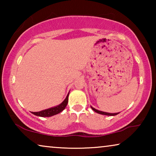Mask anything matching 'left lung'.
Wrapping results in <instances>:
<instances>
[{
  "label": "left lung",
  "instance_id": "8db88e82",
  "mask_svg": "<svg viewBox=\"0 0 156 156\" xmlns=\"http://www.w3.org/2000/svg\"><path fill=\"white\" fill-rule=\"evenodd\" d=\"M91 108H92V110L94 111L95 112L98 113V114H102V115H106V116H115V115H117L119 114V113H115V114H111V113H106V112H101V111H99L97 109H95L94 108L91 107Z\"/></svg>",
  "mask_w": 156,
  "mask_h": 156
}]
</instances>
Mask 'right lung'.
Returning a JSON list of instances; mask_svg holds the SVG:
<instances>
[{
    "label": "right lung",
    "mask_w": 156,
    "mask_h": 156,
    "mask_svg": "<svg viewBox=\"0 0 156 156\" xmlns=\"http://www.w3.org/2000/svg\"><path fill=\"white\" fill-rule=\"evenodd\" d=\"M68 97H69V94H68L67 97H66V99L65 100H64L62 103L60 104L58 106H55V107L48 108V109L41 111V112H33V114L36 115V116L41 117H50L59 114V113L62 112V111L65 108L66 106H67L68 103Z\"/></svg>",
    "instance_id": "obj_1"
}]
</instances>
